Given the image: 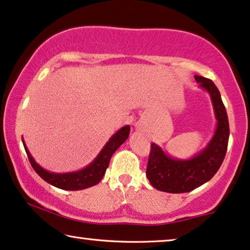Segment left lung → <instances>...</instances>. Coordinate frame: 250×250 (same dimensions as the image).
<instances>
[{
    "mask_svg": "<svg viewBox=\"0 0 250 250\" xmlns=\"http://www.w3.org/2000/svg\"><path fill=\"white\" fill-rule=\"evenodd\" d=\"M199 88L210 97L216 128L208 144L188 159L174 158L155 143H152L146 169L149 183L159 191L185 193L199 188L214 177L221 167L228 149L229 127L225 106L217 86L211 80L194 75Z\"/></svg>",
    "mask_w": 250,
    "mask_h": 250,
    "instance_id": "left-lung-1",
    "label": "left lung"
}]
</instances>
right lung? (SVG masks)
Instances as JSON below:
<instances>
[{"label":"right lung","instance_id":"add662e5","mask_svg":"<svg viewBox=\"0 0 250 250\" xmlns=\"http://www.w3.org/2000/svg\"><path fill=\"white\" fill-rule=\"evenodd\" d=\"M129 132H130V125H123L114 135H112V137L108 139L104 147L101 149L98 155L92 160L90 164L85 166L84 168L80 169V170L71 172H52L41 167L35 161V159L33 158L31 152L28 151L22 137L21 141L22 144H24L25 151L27 153L29 162H31L32 167L38 172L40 177L44 179L50 185L56 186L58 188L66 189V191H80V189H84L97 185L102 181L106 169L108 167L112 155L114 154V152L123 143L127 141Z\"/></svg>","mask_w":250,"mask_h":250}]
</instances>
